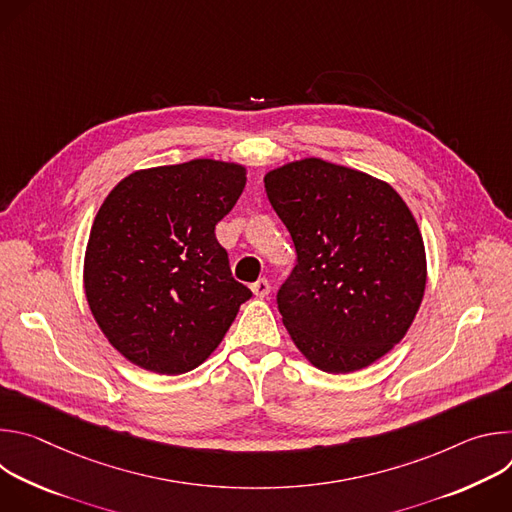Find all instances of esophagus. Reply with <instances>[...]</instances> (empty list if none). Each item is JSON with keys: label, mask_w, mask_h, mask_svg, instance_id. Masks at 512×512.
I'll use <instances>...</instances> for the list:
<instances>
[{"label": "esophagus", "mask_w": 512, "mask_h": 512, "mask_svg": "<svg viewBox=\"0 0 512 512\" xmlns=\"http://www.w3.org/2000/svg\"><path fill=\"white\" fill-rule=\"evenodd\" d=\"M269 289H271V285H269L267 279H257V281L251 285V291H253V294H255L257 298H265V296L269 294Z\"/></svg>", "instance_id": "34e87169"}]
</instances>
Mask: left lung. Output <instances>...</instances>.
<instances>
[{
    "instance_id": "obj_1",
    "label": "left lung",
    "mask_w": 512,
    "mask_h": 512,
    "mask_svg": "<svg viewBox=\"0 0 512 512\" xmlns=\"http://www.w3.org/2000/svg\"><path fill=\"white\" fill-rule=\"evenodd\" d=\"M296 245L277 291L281 320L324 373H352L407 334L425 291L423 237L405 200L364 172L306 158L265 174Z\"/></svg>"
}]
</instances>
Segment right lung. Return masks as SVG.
<instances>
[{
    "label": "right lung",
    "mask_w": 512,
    "mask_h": 512,
    "mask_svg": "<svg viewBox=\"0 0 512 512\" xmlns=\"http://www.w3.org/2000/svg\"><path fill=\"white\" fill-rule=\"evenodd\" d=\"M245 182L241 164L202 158L137 170L101 204L85 251V294L105 338L137 367L196 369L253 296L214 235Z\"/></svg>",
    "instance_id": "add662e5"
}]
</instances>
